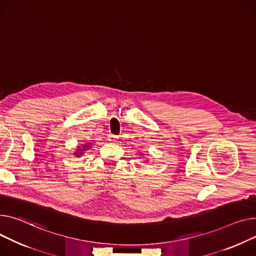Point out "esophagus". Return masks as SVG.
I'll list each match as a JSON object with an SVG mask.
<instances>
[{
    "mask_svg": "<svg viewBox=\"0 0 256 256\" xmlns=\"http://www.w3.org/2000/svg\"><path fill=\"white\" fill-rule=\"evenodd\" d=\"M117 139H118L117 136H114V134H109V136H108V141L111 142V143L117 142Z\"/></svg>",
    "mask_w": 256,
    "mask_h": 256,
    "instance_id": "obj_1",
    "label": "esophagus"
}]
</instances>
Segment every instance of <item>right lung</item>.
Listing matches in <instances>:
<instances>
[{"mask_svg":"<svg viewBox=\"0 0 256 256\" xmlns=\"http://www.w3.org/2000/svg\"><path fill=\"white\" fill-rule=\"evenodd\" d=\"M90 148V143H86V144H83V146L82 147H77V149H76V151L74 152V156H77V158H80L82 154H83V152L85 151V150H88Z\"/></svg>","mask_w":256,"mask_h":256,"instance_id":"right-lung-1","label":"right lung"}]
</instances>
